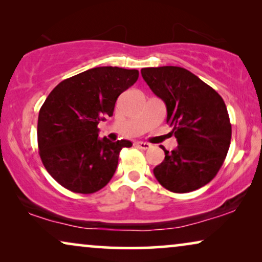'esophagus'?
Wrapping results in <instances>:
<instances>
[{
	"instance_id": "obj_1",
	"label": "esophagus",
	"mask_w": 262,
	"mask_h": 262,
	"mask_svg": "<svg viewBox=\"0 0 262 262\" xmlns=\"http://www.w3.org/2000/svg\"><path fill=\"white\" fill-rule=\"evenodd\" d=\"M136 146H138L139 149H143V150L151 148V145H150L149 143H146V142H136Z\"/></svg>"
}]
</instances>
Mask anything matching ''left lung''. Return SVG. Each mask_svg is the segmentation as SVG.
I'll list each match as a JSON object with an SVG mask.
<instances>
[{"mask_svg": "<svg viewBox=\"0 0 262 262\" xmlns=\"http://www.w3.org/2000/svg\"><path fill=\"white\" fill-rule=\"evenodd\" d=\"M141 74L167 107L177 149L164 150L154 168L157 181L174 193L195 191L212 180L230 146L231 124L222 96L180 67L144 68Z\"/></svg>", "mask_w": 262, "mask_h": 262, "instance_id": "obj_1", "label": "left lung"}]
</instances>
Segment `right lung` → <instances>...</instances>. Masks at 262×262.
<instances>
[{
	"instance_id": "1",
	"label": "right lung",
	"mask_w": 262,
	"mask_h": 262,
	"mask_svg": "<svg viewBox=\"0 0 262 262\" xmlns=\"http://www.w3.org/2000/svg\"><path fill=\"white\" fill-rule=\"evenodd\" d=\"M138 70L98 67L57 84L38 117V146L42 164L63 187L91 194L108 184L126 139L99 138L98 124L112 117L121 93L137 81Z\"/></svg>"
}]
</instances>
